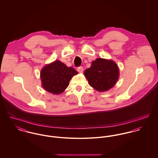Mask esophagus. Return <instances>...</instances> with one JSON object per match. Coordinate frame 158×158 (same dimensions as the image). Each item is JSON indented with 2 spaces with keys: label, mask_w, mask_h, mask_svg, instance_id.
<instances>
[{
  "label": "esophagus",
  "mask_w": 158,
  "mask_h": 158,
  "mask_svg": "<svg viewBox=\"0 0 158 158\" xmlns=\"http://www.w3.org/2000/svg\"><path fill=\"white\" fill-rule=\"evenodd\" d=\"M83 67H81V66H80V67L77 68V70H78V72H80V73L82 72H83Z\"/></svg>",
  "instance_id": "esophagus-1"
}]
</instances>
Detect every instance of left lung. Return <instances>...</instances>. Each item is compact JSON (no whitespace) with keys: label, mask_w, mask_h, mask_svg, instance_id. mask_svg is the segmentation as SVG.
<instances>
[{"label":"left lung","mask_w":158,"mask_h":158,"mask_svg":"<svg viewBox=\"0 0 158 158\" xmlns=\"http://www.w3.org/2000/svg\"><path fill=\"white\" fill-rule=\"evenodd\" d=\"M84 75L91 87L104 92L115 85L119 77V70L113 60L98 58L92 62L90 68L84 72Z\"/></svg>","instance_id":"obj_1"}]
</instances>
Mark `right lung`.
<instances>
[{
    "label": "right lung",
    "mask_w": 158,
    "mask_h": 158,
    "mask_svg": "<svg viewBox=\"0 0 158 158\" xmlns=\"http://www.w3.org/2000/svg\"><path fill=\"white\" fill-rule=\"evenodd\" d=\"M77 73L73 68L67 67L59 60L55 61L41 70L42 86L52 94H60L68 88L72 77Z\"/></svg>",
    "instance_id": "obj_1"
}]
</instances>
